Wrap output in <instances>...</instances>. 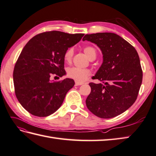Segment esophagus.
<instances>
[{
  "label": "esophagus",
  "mask_w": 156,
  "mask_h": 156,
  "mask_svg": "<svg viewBox=\"0 0 156 156\" xmlns=\"http://www.w3.org/2000/svg\"><path fill=\"white\" fill-rule=\"evenodd\" d=\"M83 84V83L82 82H78V81H75V85L77 86V85H81Z\"/></svg>",
  "instance_id": "1"
}]
</instances>
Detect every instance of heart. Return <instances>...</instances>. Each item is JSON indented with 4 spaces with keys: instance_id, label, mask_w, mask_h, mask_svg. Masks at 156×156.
<instances>
[{
    "instance_id": "heart-1",
    "label": "heart",
    "mask_w": 156,
    "mask_h": 156,
    "mask_svg": "<svg viewBox=\"0 0 156 156\" xmlns=\"http://www.w3.org/2000/svg\"><path fill=\"white\" fill-rule=\"evenodd\" d=\"M83 51L90 60H94L97 56V51L93 47L86 46L83 48ZM74 49L73 47L69 48L64 54V60L67 63H70L72 60ZM91 74L87 69H80L75 67H69L67 70V75L69 78L73 79L75 81L83 82L85 81Z\"/></svg>"
}]
</instances>
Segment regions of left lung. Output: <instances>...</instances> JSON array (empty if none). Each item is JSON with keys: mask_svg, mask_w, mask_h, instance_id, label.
<instances>
[{"mask_svg": "<svg viewBox=\"0 0 156 156\" xmlns=\"http://www.w3.org/2000/svg\"><path fill=\"white\" fill-rule=\"evenodd\" d=\"M95 43L103 53V62L90 83L91 91L86 105L95 115L103 119L115 117L129 109L137 99L143 72L136 49L112 33L85 34L83 41Z\"/></svg>", "mask_w": 156, "mask_h": 156, "instance_id": "left-lung-1", "label": "left lung"}]
</instances>
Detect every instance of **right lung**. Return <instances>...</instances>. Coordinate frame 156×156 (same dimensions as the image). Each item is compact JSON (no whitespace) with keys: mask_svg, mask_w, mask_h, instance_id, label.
Wrapping results in <instances>:
<instances>
[{"mask_svg":"<svg viewBox=\"0 0 156 156\" xmlns=\"http://www.w3.org/2000/svg\"><path fill=\"white\" fill-rule=\"evenodd\" d=\"M84 34L47 31L33 37L23 48L13 71L15 93L27 112L34 116L47 117L63 103L67 93L75 85L73 79L51 81L56 75L63 77L64 54Z\"/></svg>","mask_w":156,"mask_h":156,"instance_id":"right-lung-1","label":"right lung"}]
</instances>
